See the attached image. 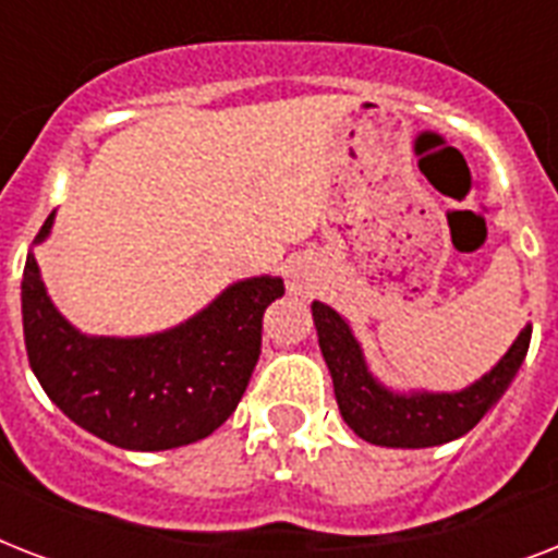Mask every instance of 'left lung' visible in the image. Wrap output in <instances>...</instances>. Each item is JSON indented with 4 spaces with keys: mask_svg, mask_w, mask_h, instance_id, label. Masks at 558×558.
Masks as SVG:
<instances>
[{
    "mask_svg": "<svg viewBox=\"0 0 558 558\" xmlns=\"http://www.w3.org/2000/svg\"><path fill=\"white\" fill-rule=\"evenodd\" d=\"M315 330L324 362L330 367L336 402L344 423L373 446L388 449H425L442 446L472 432L481 416L510 388L527 356L533 327H524L507 356L486 373L484 379L458 393H393L373 379L365 356L353 339L348 322L322 301L313 304Z\"/></svg>",
    "mask_w": 558,
    "mask_h": 558,
    "instance_id": "8db88e82",
    "label": "left lung"
}]
</instances>
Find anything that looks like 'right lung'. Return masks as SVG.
Instances as JSON below:
<instances>
[{"mask_svg": "<svg viewBox=\"0 0 558 558\" xmlns=\"http://www.w3.org/2000/svg\"><path fill=\"white\" fill-rule=\"evenodd\" d=\"M54 214L34 243L46 240ZM280 278L228 287L191 322L147 339H89L48 301L34 254L22 271V330L34 376L72 423L118 449H179L217 432L260 359L263 313Z\"/></svg>", "mask_w": 558, "mask_h": 558, "instance_id": "right-lung-1", "label": "right lung"}]
</instances>
